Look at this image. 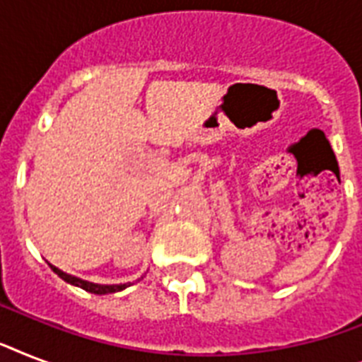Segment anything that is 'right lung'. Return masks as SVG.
I'll use <instances>...</instances> for the list:
<instances>
[{
	"label": "right lung",
	"mask_w": 362,
	"mask_h": 362,
	"mask_svg": "<svg viewBox=\"0 0 362 362\" xmlns=\"http://www.w3.org/2000/svg\"><path fill=\"white\" fill-rule=\"evenodd\" d=\"M50 269H52L64 281H67V284H71V286L81 287V289H84V291L88 293H93V295H109V293H118V291H124L125 287L131 286V281H127V284H93V281L82 280V278H78V276L67 274V272L59 270L58 267H54V264H50ZM141 278H139V280H141Z\"/></svg>",
	"instance_id": "right-lung-1"
}]
</instances>
